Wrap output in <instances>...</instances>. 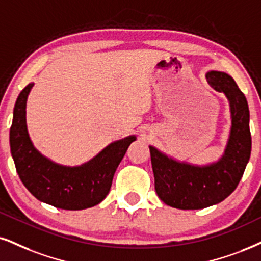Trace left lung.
I'll return each instance as SVG.
<instances>
[{
    "label": "left lung",
    "instance_id": "obj_1",
    "mask_svg": "<svg viewBox=\"0 0 261 261\" xmlns=\"http://www.w3.org/2000/svg\"><path fill=\"white\" fill-rule=\"evenodd\" d=\"M205 77L212 88L224 93L230 106L231 127L223 156L208 165H192L149 146L155 190L173 208L202 209L220 203L237 188L250 157L252 137L246 96L226 72L212 70Z\"/></svg>",
    "mask_w": 261,
    "mask_h": 261
}]
</instances>
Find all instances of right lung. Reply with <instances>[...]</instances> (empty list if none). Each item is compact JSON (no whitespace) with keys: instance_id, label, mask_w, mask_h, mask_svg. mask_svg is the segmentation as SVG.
Instances as JSON below:
<instances>
[{"instance_id":"1","label":"right lung","mask_w":261,"mask_h":261,"mask_svg":"<svg viewBox=\"0 0 261 261\" xmlns=\"http://www.w3.org/2000/svg\"><path fill=\"white\" fill-rule=\"evenodd\" d=\"M34 83L19 94L9 132L11 153L17 173L38 201L66 209L81 211L99 204L110 191L112 179L136 136L112 141L98 155L80 166H63L43 156L34 146L27 125V101Z\"/></svg>"}]
</instances>
